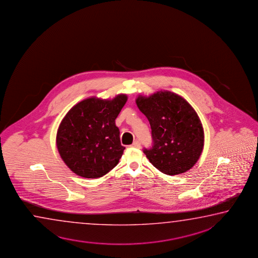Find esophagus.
Returning <instances> with one entry per match:
<instances>
[{"instance_id":"esophagus-1","label":"esophagus","mask_w":258,"mask_h":258,"mask_svg":"<svg viewBox=\"0 0 258 258\" xmlns=\"http://www.w3.org/2000/svg\"><path fill=\"white\" fill-rule=\"evenodd\" d=\"M131 146L132 147H135V148H141V143L139 141H136V142L133 143Z\"/></svg>"}]
</instances>
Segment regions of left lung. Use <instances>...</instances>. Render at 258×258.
Wrapping results in <instances>:
<instances>
[{"mask_svg":"<svg viewBox=\"0 0 258 258\" xmlns=\"http://www.w3.org/2000/svg\"><path fill=\"white\" fill-rule=\"evenodd\" d=\"M136 102L152 128L153 147L144 150L150 162L167 175L190 170L204 146L202 123L192 106L167 90L138 96Z\"/></svg>","mask_w":258,"mask_h":258,"instance_id":"8db88e82","label":"left lung"}]
</instances>
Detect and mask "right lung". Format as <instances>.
Masks as SVG:
<instances>
[{
	"instance_id": "add662e5",
	"label": "right lung",
	"mask_w": 258,
	"mask_h": 258,
	"mask_svg": "<svg viewBox=\"0 0 258 258\" xmlns=\"http://www.w3.org/2000/svg\"><path fill=\"white\" fill-rule=\"evenodd\" d=\"M127 101L89 97L67 113L57 129L56 144L66 165L79 176L96 179L117 165L125 147L121 145L115 119Z\"/></svg>"
}]
</instances>
